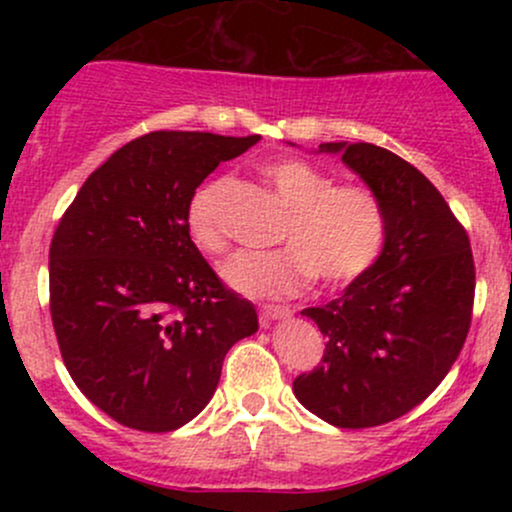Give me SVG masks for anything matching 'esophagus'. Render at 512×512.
Returning a JSON list of instances; mask_svg holds the SVG:
<instances>
[{"instance_id": "obj_1", "label": "esophagus", "mask_w": 512, "mask_h": 512, "mask_svg": "<svg viewBox=\"0 0 512 512\" xmlns=\"http://www.w3.org/2000/svg\"><path fill=\"white\" fill-rule=\"evenodd\" d=\"M289 315H291V308H286V305H262L260 308L262 322L281 320V317H289Z\"/></svg>"}]
</instances>
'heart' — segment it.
Instances as JSON below:
<instances>
[{
    "label": "heart",
    "mask_w": 512,
    "mask_h": 512,
    "mask_svg": "<svg viewBox=\"0 0 512 512\" xmlns=\"http://www.w3.org/2000/svg\"><path fill=\"white\" fill-rule=\"evenodd\" d=\"M262 178L289 207L279 228L281 248L238 252L221 274L231 289L255 298L296 296L317 274L346 286L373 269L385 245L387 221L380 199L361 185H332V175L296 156L264 161ZM226 178L207 180L187 202L190 240L207 255L228 248L223 216Z\"/></svg>",
    "instance_id": "obj_1"
}]
</instances>
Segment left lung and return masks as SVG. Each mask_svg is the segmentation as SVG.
Here are the masks:
<instances>
[{
	"label": "left lung",
	"instance_id": "1",
	"mask_svg": "<svg viewBox=\"0 0 512 512\" xmlns=\"http://www.w3.org/2000/svg\"><path fill=\"white\" fill-rule=\"evenodd\" d=\"M317 151L342 154L366 182L383 204L387 233L370 272L301 313L327 344L293 392L332 426H380L424 402L460 356L474 305L472 248L443 195L404 158L366 142Z\"/></svg>",
	"mask_w": 512,
	"mask_h": 512
}]
</instances>
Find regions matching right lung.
<instances>
[{
  "label": "right lung",
  "mask_w": 512,
  "mask_h": 512,
  "mask_svg": "<svg viewBox=\"0 0 512 512\" xmlns=\"http://www.w3.org/2000/svg\"><path fill=\"white\" fill-rule=\"evenodd\" d=\"M260 142L151 132L93 170L50 245V315L62 361L110 419L146 433L209 404L223 358L257 332L255 305L221 284L185 226L221 161Z\"/></svg>",
  "instance_id": "1"
}]
</instances>
